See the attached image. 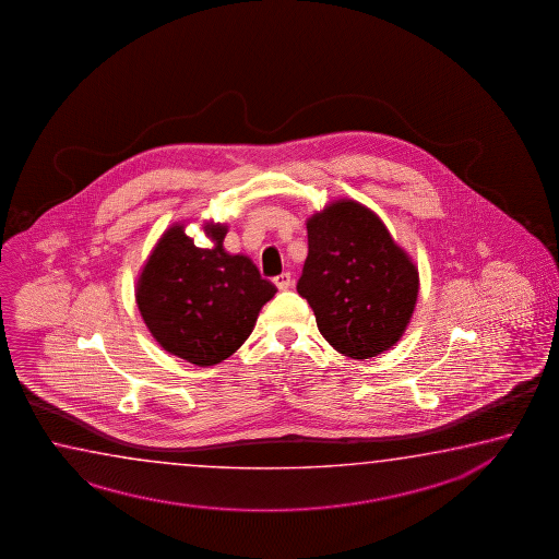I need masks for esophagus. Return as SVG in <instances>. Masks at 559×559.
Masks as SVG:
<instances>
[{
	"instance_id": "obj_1",
	"label": "esophagus",
	"mask_w": 559,
	"mask_h": 559,
	"mask_svg": "<svg viewBox=\"0 0 559 559\" xmlns=\"http://www.w3.org/2000/svg\"><path fill=\"white\" fill-rule=\"evenodd\" d=\"M274 284L277 285V289H289L292 287V274L289 272H284V274L275 275L274 277Z\"/></svg>"
}]
</instances>
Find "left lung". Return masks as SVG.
<instances>
[{
  "label": "left lung",
  "mask_w": 559,
  "mask_h": 559,
  "mask_svg": "<svg viewBox=\"0 0 559 559\" xmlns=\"http://www.w3.org/2000/svg\"><path fill=\"white\" fill-rule=\"evenodd\" d=\"M309 254L297 292L316 313L326 343L365 360L406 333L419 292L417 265L382 218L338 199L307 218Z\"/></svg>",
  "instance_id": "1"
}]
</instances>
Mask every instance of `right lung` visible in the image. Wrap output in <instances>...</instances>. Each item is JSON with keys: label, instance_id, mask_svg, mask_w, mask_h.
<instances>
[{"label": "right lung", "instance_id": "obj_1", "mask_svg": "<svg viewBox=\"0 0 559 559\" xmlns=\"http://www.w3.org/2000/svg\"><path fill=\"white\" fill-rule=\"evenodd\" d=\"M211 246H194L185 224L169 226L145 260L135 304L153 338L169 355L213 366L234 355L254 331L275 285L243 254H228V226L203 223Z\"/></svg>", "mask_w": 559, "mask_h": 559}]
</instances>
